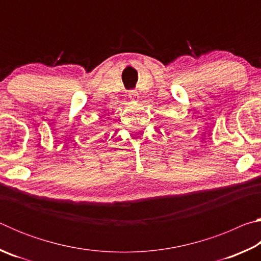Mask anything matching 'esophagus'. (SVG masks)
<instances>
[{
  "instance_id": "obj_1",
  "label": "esophagus",
  "mask_w": 261,
  "mask_h": 261,
  "mask_svg": "<svg viewBox=\"0 0 261 261\" xmlns=\"http://www.w3.org/2000/svg\"><path fill=\"white\" fill-rule=\"evenodd\" d=\"M129 98H130V100H132V101H138L139 96H138V93H137L136 91H130V92H129Z\"/></svg>"
}]
</instances>
